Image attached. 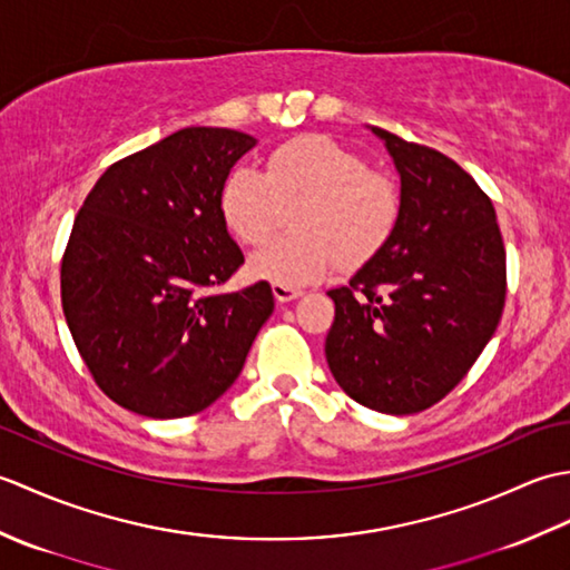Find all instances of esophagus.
I'll use <instances>...</instances> for the list:
<instances>
[{
	"instance_id": "1",
	"label": "esophagus",
	"mask_w": 570,
	"mask_h": 570,
	"mask_svg": "<svg viewBox=\"0 0 570 570\" xmlns=\"http://www.w3.org/2000/svg\"><path fill=\"white\" fill-rule=\"evenodd\" d=\"M272 292H274V298L278 301V304H288V301H294V298L301 296L298 288L282 286V284H272Z\"/></svg>"
}]
</instances>
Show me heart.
Masks as SVG:
<instances>
[{"instance_id":"1","label":"heart","mask_w":570,"mask_h":570,"mask_svg":"<svg viewBox=\"0 0 570 570\" xmlns=\"http://www.w3.org/2000/svg\"><path fill=\"white\" fill-rule=\"evenodd\" d=\"M220 208L239 242L259 247L294 213L296 233L274 239L249 262L252 276L308 286L337 264L360 269L390 245L402 220V190L360 154L325 137H298L269 154L266 174L235 168Z\"/></svg>"}]
</instances>
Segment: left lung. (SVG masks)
I'll use <instances>...</instances> for the list:
<instances>
[{"instance_id":"left-lung-1","label":"left lung","mask_w":570,"mask_h":570,"mask_svg":"<svg viewBox=\"0 0 570 570\" xmlns=\"http://www.w3.org/2000/svg\"><path fill=\"white\" fill-rule=\"evenodd\" d=\"M402 178V220L377 257L331 288L325 360L357 404L382 414L433 406L498 331L507 254L492 200L445 154L372 127Z\"/></svg>"}]
</instances>
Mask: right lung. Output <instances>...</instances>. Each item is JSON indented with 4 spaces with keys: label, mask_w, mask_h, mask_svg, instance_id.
Returning a JSON list of instances; mask_svg holds the SVG:
<instances>
[{
    "label": "right lung",
    "mask_w": 570,
    "mask_h": 570,
    "mask_svg": "<svg viewBox=\"0 0 570 570\" xmlns=\"http://www.w3.org/2000/svg\"><path fill=\"white\" fill-rule=\"evenodd\" d=\"M254 144L235 129H178L107 168L72 223L60 264L66 323L92 380L135 414L208 409L272 316L266 282L213 292L245 262L220 198Z\"/></svg>",
    "instance_id": "1"
}]
</instances>
